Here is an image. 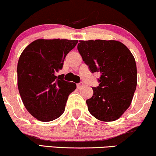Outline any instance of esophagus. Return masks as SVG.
I'll return each mask as SVG.
<instances>
[{"label": "esophagus", "instance_id": "1", "mask_svg": "<svg viewBox=\"0 0 156 156\" xmlns=\"http://www.w3.org/2000/svg\"><path fill=\"white\" fill-rule=\"evenodd\" d=\"M77 88H82V87H84V84H83V82H80V83H78L77 84Z\"/></svg>", "mask_w": 156, "mask_h": 156}]
</instances>
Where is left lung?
<instances>
[{
	"label": "left lung",
	"mask_w": 156,
	"mask_h": 156,
	"mask_svg": "<svg viewBox=\"0 0 156 156\" xmlns=\"http://www.w3.org/2000/svg\"><path fill=\"white\" fill-rule=\"evenodd\" d=\"M77 49L92 73L100 72L99 86L86 101L89 112L110 122L122 116L132 102L137 86V67L126 46L115 40L80 41Z\"/></svg>",
	"instance_id": "obj_1"
}]
</instances>
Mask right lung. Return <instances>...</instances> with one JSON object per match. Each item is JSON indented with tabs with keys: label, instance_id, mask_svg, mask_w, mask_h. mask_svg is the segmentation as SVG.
<instances>
[{
	"label": "right lung",
	"instance_id": "obj_1",
	"mask_svg": "<svg viewBox=\"0 0 156 156\" xmlns=\"http://www.w3.org/2000/svg\"><path fill=\"white\" fill-rule=\"evenodd\" d=\"M77 40L37 39L26 46L17 66L18 87L29 112L42 122L59 118L76 84L56 73L63 67L66 56Z\"/></svg>",
	"mask_w": 156,
	"mask_h": 156
}]
</instances>
